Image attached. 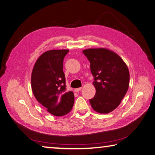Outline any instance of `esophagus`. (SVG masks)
<instances>
[{"instance_id": "obj_1", "label": "esophagus", "mask_w": 155, "mask_h": 155, "mask_svg": "<svg viewBox=\"0 0 155 155\" xmlns=\"http://www.w3.org/2000/svg\"><path fill=\"white\" fill-rule=\"evenodd\" d=\"M81 89H82V87H79V88H77V89H74V91H76V92H78V91H80Z\"/></svg>"}]
</instances>
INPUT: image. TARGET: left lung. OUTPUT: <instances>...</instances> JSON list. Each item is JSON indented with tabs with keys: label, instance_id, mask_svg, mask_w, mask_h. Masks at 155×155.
<instances>
[{
	"label": "left lung",
	"instance_id": "left-lung-1",
	"mask_svg": "<svg viewBox=\"0 0 155 155\" xmlns=\"http://www.w3.org/2000/svg\"><path fill=\"white\" fill-rule=\"evenodd\" d=\"M83 53L90 62L96 89L89 102L95 111L109 113L117 108L128 90L127 66L117 53L108 49H88Z\"/></svg>",
	"mask_w": 155,
	"mask_h": 155
}]
</instances>
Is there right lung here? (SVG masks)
Here are the masks:
<instances>
[{"label":"right lung","instance_id":"obj_1","mask_svg":"<svg viewBox=\"0 0 155 155\" xmlns=\"http://www.w3.org/2000/svg\"><path fill=\"white\" fill-rule=\"evenodd\" d=\"M69 50H50L36 60L31 77L34 95L38 102L56 117L68 114L74 102V94L66 92L63 62Z\"/></svg>","mask_w":155,"mask_h":155}]
</instances>
